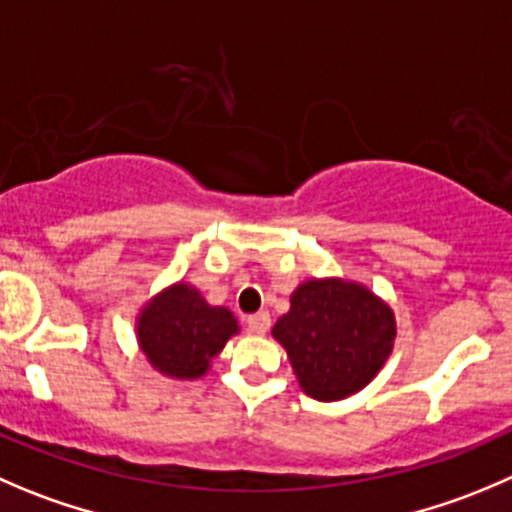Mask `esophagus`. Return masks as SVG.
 <instances>
[{
    "label": "esophagus",
    "instance_id": "1",
    "mask_svg": "<svg viewBox=\"0 0 512 512\" xmlns=\"http://www.w3.org/2000/svg\"><path fill=\"white\" fill-rule=\"evenodd\" d=\"M247 327H250V332H255V335H265L267 330H270V312H255V315L247 317Z\"/></svg>",
    "mask_w": 512,
    "mask_h": 512
}]
</instances>
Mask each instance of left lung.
<instances>
[{
  "mask_svg": "<svg viewBox=\"0 0 512 512\" xmlns=\"http://www.w3.org/2000/svg\"><path fill=\"white\" fill-rule=\"evenodd\" d=\"M272 337L285 347L302 393L335 403L375 380L395 347L398 322L393 307L362 282L310 277L292 290Z\"/></svg>",
  "mask_w": 512,
  "mask_h": 512,
  "instance_id": "8db88e82",
  "label": "left lung"
}]
</instances>
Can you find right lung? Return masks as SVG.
Here are the masks:
<instances>
[{"mask_svg": "<svg viewBox=\"0 0 512 512\" xmlns=\"http://www.w3.org/2000/svg\"><path fill=\"white\" fill-rule=\"evenodd\" d=\"M240 335L232 310L210 305L195 285L177 280L162 287L135 317L137 347L152 370L170 380H200L230 337Z\"/></svg>", "mask_w": 512, "mask_h": 512, "instance_id": "obj_1", "label": "right lung"}]
</instances>
